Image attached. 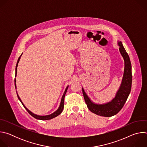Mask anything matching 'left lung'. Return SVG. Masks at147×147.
<instances>
[{
    "mask_svg": "<svg viewBox=\"0 0 147 147\" xmlns=\"http://www.w3.org/2000/svg\"><path fill=\"white\" fill-rule=\"evenodd\" d=\"M117 45L119 47L120 53L124 59V69L121 84L115 98L105 103H95L91 100L84 88H82L83 96L88 108L92 113L100 116L111 117L116 115L123 107L131 91L132 74L130 57L121 42L118 40Z\"/></svg>",
    "mask_w": 147,
    "mask_h": 147,
    "instance_id": "obj_1",
    "label": "left lung"
}]
</instances>
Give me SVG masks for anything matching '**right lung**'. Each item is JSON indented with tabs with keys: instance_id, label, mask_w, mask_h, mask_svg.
Returning a JSON list of instances; mask_svg holds the SVG:
<instances>
[{
	"instance_id": "add662e5",
	"label": "right lung",
	"mask_w": 147,
	"mask_h": 147,
	"mask_svg": "<svg viewBox=\"0 0 147 147\" xmlns=\"http://www.w3.org/2000/svg\"><path fill=\"white\" fill-rule=\"evenodd\" d=\"M22 54H23V53H22ZM22 54L21 55V56L19 57L18 59V60H17V65H16V74H15V77L17 76V66H18V64L19 61H20V58H21V56H22ZM16 79L15 78V79H14V84H15V87H16V88H17V87H16ZM68 87H69V86L66 87V90H65V92H64V93H63V96H62V97H61V101H60V105H59L58 109H57L55 112H53V113L50 114V115H45V116L37 115H36V114L33 113H32V112H31L29 109H28L26 108V107L24 105V103H23V102H22V99H20V98L17 92V91H16V92H17V96H18V99L20 100V101L21 102H22V105H23V107H24L25 108V109L27 111V112H28L32 117H34V118H35V119H38V120H47L52 119H53V118H54V117L57 116L58 115H59L62 112L63 109V108H64V100H65L64 99H65V95H66V94L67 90V89H68Z\"/></svg>"
}]
</instances>
